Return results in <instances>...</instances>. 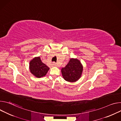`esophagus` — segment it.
I'll list each match as a JSON object with an SVG mask.
<instances>
[{"label":"esophagus","mask_w":121,"mask_h":121,"mask_svg":"<svg viewBox=\"0 0 121 121\" xmlns=\"http://www.w3.org/2000/svg\"><path fill=\"white\" fill-rule=\"evenodd\" d=\"M52 65L54 66H57V65H56V64L55 63H53V64H52Z\"/></svg>","instance_id":"esophagus-1"}]
</instances>
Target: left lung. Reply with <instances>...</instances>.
Returning a JSON list of instances; mask_svg holds the SVG:
<instances>
[{
    "mask_svg": "<svg viewBox=\"0 0 121 121\" xmlns=\"http://www.w3.org/2000/svg\"><path fill=\"white\" fill-rule=\"evenodd\" d=\"M83 71V66L77 59H70L68 63L61 70L62 75L66 81L75 82L80 78Z\"/></svg>",
    "mask_w": 121,
    "mask_h": 121,
    "instance_id": "left-lung-1",
    "label": "left lung"
}]
</instances>
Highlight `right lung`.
<instances>
[{
  "mask_svg": "<svg viewBox=\"0 0 121 121\" xmlns=\"http://www.w3.org/2000/svg\"><path fill=\"white\" fill-rule=\"evenodd\" d=\"M29 70L34 76L41 78L47 74L49 68L42 62L40 57H35L30 61Z\"/></svg>",
  "mask_w": 121,
  "mask_h": 121,
  "instance_id": "right-lung-1",
  "label": "right lung"
}]
</instances>
